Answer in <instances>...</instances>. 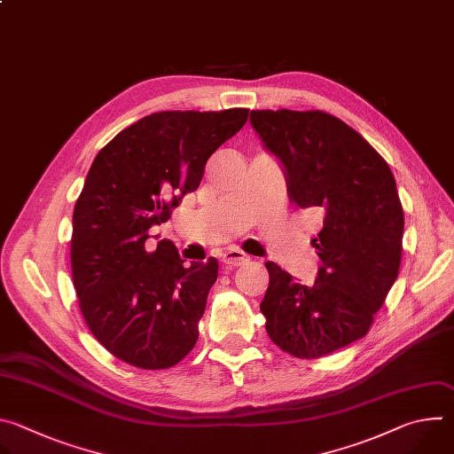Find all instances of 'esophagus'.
<instances>
[{
    "instance_id": "34e87169",
    "label": "esophagus",
    "mask_w": 454,
    "mask_h": 454,
    "mask_svg": "<svg viewBox=\"0 0 454 454\" xmlns=\"http://www.w3.org/2000/svg\"><path fill=\"white\" fill-rule=\"evenodd\" d=\"M223 262L228 268H239V266H244L249 262V256L246 253H242L240 249H228L223 254Z\"/></svg>"
}]
</instances>
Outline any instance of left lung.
Listing matches in <instances>:
<instances>
[{
    "label": "left lung",
    "instance_id": "8db88e82",
    "mask_svg": "<svg viewBox=\"0 0 454 454\" xmlns=\"http://www.w3.org/2000/svg\"><path fill=\"white\" fill-rule=\"evenodd\" d=\"M251 125L284 163L291 200L323 214L312 239L323 262L314 286L266 262L261 303L277 347L317 359L366 336L399 277L404 212L395 177L357 131L325 111L256 109Z\"/></svg>",
    "mask_w": 454,
    "mask_h": 454
}]
</instances>
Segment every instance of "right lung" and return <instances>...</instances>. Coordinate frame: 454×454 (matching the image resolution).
Segmentation results:
<instances>
[{"mask_svg":"<svg viewBox=\"0 0 454 454\" xmlns=\"http://www.w3.org/2000/svg\"><path fill=\"white\" fill-rule=\"evenodd\" d=\"M249 109L160 111L118 133L93 160L74 210L72 275L91 334L116 359L142 368L177 364L196 347L219 262L183 266L176 246H147L193 192L208 158Z\"/></svg>","mask_w":454,"mask_h":454,"instance_id":"obj_1","label":"right lung"}]
</instances>
